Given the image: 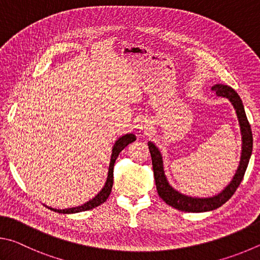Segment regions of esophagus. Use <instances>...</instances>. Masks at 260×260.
I'll return each mask as SVG.
<instances>
[{
	"label": "esophagus",
	"mask_w": 260,
	"mask_h": 260,
	"mask_svg": "<svg viewBox=\"0 0 260 260\" xmlns=\"http://www.w3.org/2000/svg\"><path fill=\"white\" fill-rule=\"evenodd\" d=\"M136 127H137V130H138V133L140 134V136L148 135V133L152 129L151 123H149L147 118H145V117L138 118L137 122H136Z\"/></svg>",
	"instance_id": "1"
}]
</instances>
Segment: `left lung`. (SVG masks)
Segmentation results:
<instances>
[{
    "mask_svg": "<svg viewBox=\"0 0 260 260\" xmlns=\"http://www.w3.org/2000/svg\"><path fill=\"white\" fill-rule=\"evenodd\" d=\"M212 90L216 91L217 97L227 98L234 107L236 116H238L241 140H242V146H241V157L239 162V167L236 169L233 178L230 181L224 189L220 190L219 193L212 197L208 198H197L189 197L180 193L179 190L172 187L167 178L165 165H163V156L162 153L155 144L148 142V148L151 152L152 156V165L154 171V178H155V185L157 193L160 198L167 204H169L172 208L177 210L185 211V212H207L215 210V209L221 207L222 204L226 203L234 194L236 188L239 187L241 181L243 179V176L247 170L248 163L252 153V133L251 127L248 122L247 115H245L244 106L240 95L234 89L225 84H215L212 86Z\"/></svg>",
    "mask_w": 260,
    "mask_h": 260,
    "instance_id": "1",
    "label": "left lung"
}]
</instances>
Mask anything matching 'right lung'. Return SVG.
<instances>
[{
  "mask_svg": "<svg viewBox=\"0 0 260 260\" xmlns=\"http://www.w3.org/2000/svg\"><path fill=\"white\" fill-rule=\"evenodd\" d=\"M136 140V136L134 134H125L118 137L115 143H114L113 147H112V154H111V160H109V167H108V172H107V178L105 184L103 186V188L99 190L98 194H95L94 197L89 200L88 202H85L81 206L77 207H73V208H67V209H54L51 207H48L50 210H52L54 212H59V213H77V212H82V211H88L93 209L95 207L100 206V204L104 203L106 200L108 199L109 194H111V190L113 187V169H114V163H115L116 158L120 154L121 151H123V148H125L127 145L130 143H133Z\"/></svg>",
  "mask_w": 260,
  "mask_h": 260,
  "instance_id": "add662e5",
  "label": "right lung"
}]
</instances>
